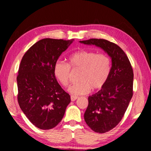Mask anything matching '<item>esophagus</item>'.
I'll return each instance as SVG.
<instances>
[{
  "instance_id": "34e87169",
  "label": "esophagus",
  "mask_w": 151,
  "mask_h": 151,
  "mask_svg": "<svg viewBox=\"0 0 151 151\" xmlns=\"http://www.w3.org/2000/svg\"><path fill=\"white\" fill-rule=\"evenodd\" d=\"M78 99V96H70V100L71 101H75L76 99Z\"/></svg>"
}]
</instances>
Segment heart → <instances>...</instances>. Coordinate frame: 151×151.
I'll list each match as a JSON object with an SVG mask.
<instances>
[{"label":"heart","instance_id":"heart-1","mask_svg":"<svg viewBox=\"0 0 151 151\" xmlns=\"http://www.w3.org/2000/svg\"><path fill=\"white\" fill-rule=\"evenodd\" d=\"M68 64L58 60L54 65V75L64 86L69 83L70 67L82 70L79 83L69 86L68 91L73 95H84L89 93L91 88L99 90L105 85L111 71V60L106 55L81 50L70 55Z\"/></svg>","mask_w":151,"mask_h":151}]
</instances>
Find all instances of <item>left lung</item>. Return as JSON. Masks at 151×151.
<instances>
[{"label": "left lung", "mask_w": 151, "mask_h": 151, "mask_svg": "<svg viewBox=\"0 0 151 151\" xmlns=\"http://www.w3.org/2000/svg\"><path fill=\"white\" fill-rule=\"evenodd\" d=\"M79 42L101 48L111 58L109 80L100 91L88 96L84 114L86 123L93 131L104 133L119 123L127 111L132 96L133 70L126 54L114 43L96 39Z\"/></svg>", "instance_id": "1"}]
</instances>
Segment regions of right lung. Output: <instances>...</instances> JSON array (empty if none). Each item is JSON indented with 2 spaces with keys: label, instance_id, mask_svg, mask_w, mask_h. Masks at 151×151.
I'll return each mask as SVG.
<instances>
[{
  "label": "right lung",
  "instance_id": "add662e5",
  "mask_svg": "<svg viewBox=\"0 0 151 151\" xmlns=\"http://www.w3.org/2000/svg\"><path fill=\"white\" fill-rule=\"evenodd\" d=\"M74 39H44L24 55L17 76L18 102L36 127L49 130L63 119L70 97L54 75V65Z\"/></svg>",
  "mask_w": 151,
  "mask_h": 151
}]
</instances>
